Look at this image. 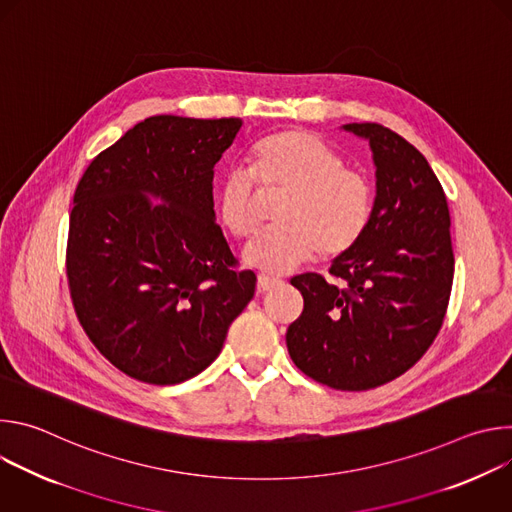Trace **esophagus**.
I'll use <instances>...</instances> for the list:
<instances>
[{"mask_svg":"<svg viewBox=\"0 0 512 512\" xmlns=\"http://www.w3.org/2000/svg\"><path fill=\"white\" fill-rule=\"evenodd\" d=\"M281 285V279L279 277H273V275H265V273H259L257 275V287L259 291H271L273 287Z\"/></svg>","mask_w":512,"mask_h":512,"instance_id":"obj_1","label":"esophagus"}]
</instances>
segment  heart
Instances as JSON below:
<instances>
[{
	"mask_svg": "<svg viewBox=\"0 0 512 512\" xmlns=\"http://www.w3.org/2000/svg\"><path fill=\"white\" fill-rule=\"evenodd\" d=\"M249 171L231 170L218 186V218L235 239H251L261 227L259 190L283 194L275 229L245 249V261L271 273L298 267L310 257L334 259L367 231L373 186L360 170L320 137L283 129L259 139L249 154Z\"/></svg>",
	"mask_w": 512,
	"mask_h": 512,
	"instance_id": "1",
	"label": "heart"
}]
</instances>
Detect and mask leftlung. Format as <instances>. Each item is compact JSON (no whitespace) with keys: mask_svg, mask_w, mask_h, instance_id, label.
I'll return each mask as SVG.
<instances>
[{"mask_svg":"<svg viewBox=\"0 0 512 512\" xmlns=\"http://www.w3.org/2000/svg\"><path fill=\"white\" fill-rule=\"evenodd\" d=\"M367 137L377 198L367 231L338 255L326 281L302 273V316L285 342L296 367L336 391L381 387L425 354L440 332L454 281L450 208L421 152L379 123H348Z\"/></svg>","mask_w":512,"mask_h":512,"instance_id":"8db88e82","label":"left lung"}]
</instances>
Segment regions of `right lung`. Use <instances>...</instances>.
<instances>
[{
	"label": "right lung",
	"instance_id": "obj_1",
	"mask_svg": "<svg viewBox=\"0 0 512 512\" xmlns=\"http://www.w3.org/2000/svg\"><path fill=\"white\" fill-rule=\"evenodd\" d=\"M241 125L148 117L79 180L66 241L72 306L95 348L135 381L196 377L255 294L257 277L239 267L212 200L214 164Z\"/></svg>",
	"mask_w": 512,
	"mask_h": 512
}]
</instances>
